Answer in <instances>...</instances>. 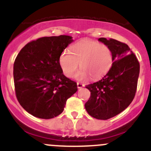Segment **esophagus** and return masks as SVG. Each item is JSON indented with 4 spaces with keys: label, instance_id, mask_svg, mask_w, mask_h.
<instances>
[{
    "label": "esophagus",
    "instance_id": "esophagus-1",
    "mask_svg": "<svg viewBox=\"0 0 151 151\" xmlns=\"http://www.w3.org/2000/svg\"><path fill=\"white\" fill-rule=\"evenodd\" d=\"M77 88H81L84 87V85L81 83H77Z\"/></svg>",
    "mask_w": 151,
    "mask_h": 151
}]
</instances>
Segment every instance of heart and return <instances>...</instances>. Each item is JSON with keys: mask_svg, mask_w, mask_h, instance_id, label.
I'll return each instance as SVG.
<instances>
[{"mask_svg": "<svg viewBox=\"0 0 151 151\" xmlns=\"http://www.w3.org/2000/svg\"><path fill=\"white\" fill-rule=\"evenodd\" d=\"M63 74L72 77L77 68L81 69L76 74L78 80L91 77L96 80L108 72L114 63V55L111 48L91 40H83L74 43L70 52L64 50L59 59Z\"/></svg>", "mask_w": 151, "mask_h": 151, "instance_id": "b5f03b06", "label": "heart"}]
</instances>
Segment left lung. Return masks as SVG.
I'll list each match as a JSON object with an SVG mask.
<instances>
[{"mask_svg":"<svg viewBox=\"0 0 151 151\" xmlns=\"http://www.w3.org/2000/svg\"><path fill=\"white\" fill-rule=\"evenodd\" d=\"M98 40L111 48L114 63L100 80L86 86L90 91L91 96L85 108L92 117L105 120L120 114L134 99L139 74V63L125 43L105 37Z\"/></svg>","mask_w":151,"mask_h":151,"instance_id":"8db88e82","label":"left lung"}]
</instances>
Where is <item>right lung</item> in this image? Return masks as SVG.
<instances>
[{"label": "right lung", "instance_id": "1", "mask_svg": "<svg viewBox=\"0 0 151 151\" xmlns=\"http://www.w3.org/2000/svg\"><path fill=\"white\" fill-rule=\"evenodd\" d=\"M71 42L68 35L43 37L28 43L17 55L13 68L16 97L34 116H58L67 99L77 91V83L63 74L59 62L61 53Z\"/></svg>", "mask_w": 151, "mask_h": 151}]
</instances>
